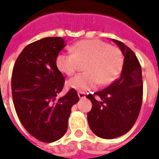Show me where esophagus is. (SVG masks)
I'll use <instances>...</instances> for the list:
<instances>
[{
	"mask_svg": "<svg viewBox=\"0 0 159 159\" xmlns=\"http://www.w3.org/2000/svg\"><path fill=\"white\" fill-rule=\"evenodd\" d=\"M78 94V97H79V99H84L86 95H85V93H83V92H79V93H77Z\"/></svg>",
	"mask_w": 159,
	"mask_h": 159,
	"instance_id": "1",
	"label": "esophagus"
}]
</instances>
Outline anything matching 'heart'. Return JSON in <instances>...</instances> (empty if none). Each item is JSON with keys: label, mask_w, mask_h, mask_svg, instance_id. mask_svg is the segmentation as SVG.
Returning <instances> with one entry per match:
<instances>
[{"label": "heart", "mask_w": 159, "mask_h": 159, "mask_svg": "<svg viewBox=\"0 0 159 159\" xmlns=\"http://www.w3.org/2000/svg\"><path fill=\"white\" fill-rule=\"evenodd\" d=\"M71 53H59L56 66L60 72L72 75L84 63L85 72L71 77L66 83L70 89L85 92L95 89L99 83L107 85L119 76L123 65V57L119 49L107 42L97 39L83 40L73 44Z\"/></svg>", "instance_id": "obj_1"}]
</instances>
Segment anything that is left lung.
I'll list each match as a JSON object with an SVG mask.
<instances>
[{
	"mask_svg": "<svg viewBox=\"0 0 159 159\" xmlns=\"http://www.w3.org/2000/svg\"><path fill=\"white\" fill-rule=\"evenodd\" d=\"M111 41L124 56L121 75L107 89L87 95L92 102V109L88 113L90 129L97 136L108 140L131 129L140 113L143 96L141 67L137 57L124 43Z\"/></svg>",
	"mask_w": 159,
	"mask_h": 159,
	"instance_id": "1",
	"label": "left lung"
}]
</instances>
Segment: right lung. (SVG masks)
<instances>
[{
	"label": "right lung",
	"instance_id": "add662e5",
	"mask_svg": "<svg viewBox=\"0 0 159 159\" xmlns=\"http://www.w3.org/2000/svg\"><path fill=\"white\" fill-rule=\"evenodd\" d=\"M66 46L62 37H46L23 49L12 74V100L19 121L32 136L53 142L66 134L71 107L78 102L76 90L56 99L65 77L56 58Z\"/></svg>",
	"mask_w": 159,
	"mask_h": 159
}]
</instances>
